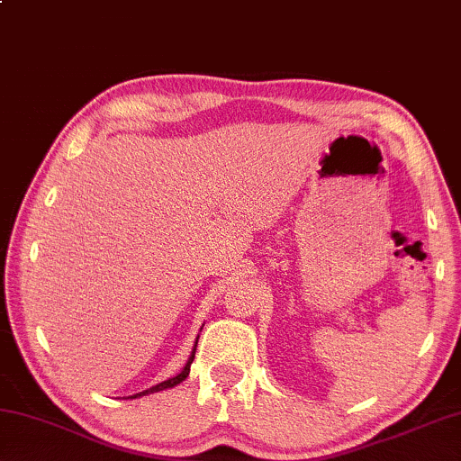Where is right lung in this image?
<instances>
[{
  "label": "right lung",
  "mask_w": 461,
  "mask_h": 461,
  "mask_svg": "<svg viewBox=\"0 0 461 461\" xmlns=\"http://www.w3.org/2000/svg\"><path fill=\"white\" fill-rule=\"evenodd\" d=\"M196 342H199V339H196ZM194 353H196V345L193 347V353H191V357H188L186 365H185V367H182V371H180L178 375L166 379V382L158 384V385H151V388L143 390V392L133 393V396H131V398H141V396H148V393H156V392H162V390H170V388H174V385H178L180 382H185V379L188 377V374H191V363H193V359H194Z\"/></svg>",
  "instance_id": "add662e5"
}]
</instances>
